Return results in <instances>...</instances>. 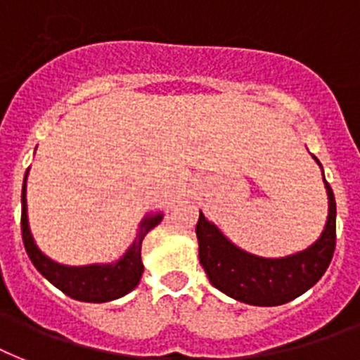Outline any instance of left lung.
I'll list each match as a JSON object with an SVG mask.
<instances>
[{"instance_id":"8db88e82","label":"left lung","mask_w":360,"mask_h":360,"mask_svg":"<svg viewBox=\"0 0 360 360\" xmlns=\"http://www.w3.org/2000/svg\"><path fill=\"white\" fill-rule=\"evenodd\" d=\"M312 159L320 165L314 155ZM323 185L329 210L322 235L307 250L279 259L259 257L240 250L200 210V220L195 226L200 262L212 286L236 302L276 307L296 300L316 285L326 274L337 246V203L326 177Z\"/></svg>"}]
</instances>
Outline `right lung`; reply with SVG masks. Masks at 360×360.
Wrapping results in <instances>:
<instances>
[{"label":"right lung","instance_id":"add662e5","mask_svg":"<svg viewBox=\"0 0 360 360\" xmlns=\"http://www.w3.org/2000/svg\"><path fill=\"white\" fill-rule=\"evenodd\" d=\"M27 174L23 179L22 188V236L23 246L27 251L29 259L40 274L58 290H63L66 296L74 297L77 302L86 303H105L118 300L133 290L140 283L144 264H142V240L144 236L159 226L162 221V212H151L144 216L140 221L136 236L125 253L114 262H101V264H84L68 266L55 262L48 255H44L37 246L27 220V200H25V185H27Z\"/></svg>","mask_w":360,"mask_h":360}]
</instances>
